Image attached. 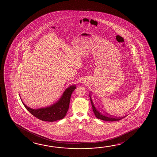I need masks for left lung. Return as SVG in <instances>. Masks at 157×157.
Wrapping results in <instances>:
<instances>
[{"instance_id": "left-lung-1", "label": "left lung", "mask_w": 157, "mask_h": 157, "mask_svg": "<svg viewBox=\"0 0 157 157\" xmlns=\"http://www.w3.org/2000/svg\"><path fill=\"white\" fill-rule=\"evenodd\" d=\"M90 101H91V105H92V107H93V110L94 111V113L95 114L96 117L98 119H101V120H103L105 121H118L121 120L122 118H123V117L121 118H114V117H112L111 116L108 117V116H105L102 114L101 113L98 111L96 108H95V105H94L93 101L91 98V97L90 96Z\"/></svg>"}]
</instances>
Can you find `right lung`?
I'll return each mask as SVG.
<instances>
[{
  "instance_id": "1",
  "label": "right lung",
  "mask_w": 157,
  "mask_h": 157,
  "mask_svg": "<svg viewBox=\"0 0 157 157\" xmlns=\"http://www.w3.org/2000/svg\"><path fill=\"white\" fill-rule=\"evenodd\" d=\"M75 88V85L67 88L59 101L46 108L32 109L23 103L21 99V100L25 108L35 117L42 121L53 122L62 119L66 116L69 108L71 96Z\"/></svg>"
}]
</instances>
